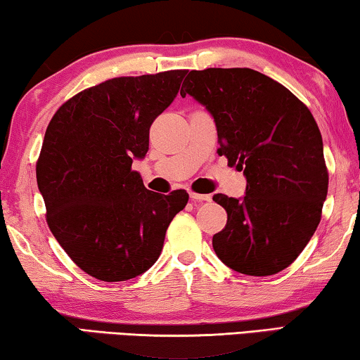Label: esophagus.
Here are the masks:
<instances>
[{
  "mask_svg": "<svg viewBox=\"0 0 360 360\" xmlns=\"http://www.w3.org/2000/svg\"><path fill=\"white\" fill-rule=\"evenodd\" d=\"M190 198L193 201H198V203H201V201H210L211 196L210 195H201V193H195V191H190Z\"/></svg>",
  "mask_w": 360,
  "mask_h": 360,
  "instance_id": "34e87169",
  "label": "esophagus"
}]
</instances>
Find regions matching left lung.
Here are the masks:
<instances>
[{"label":"left lung","mask_w":360,"mask_h":360,"mask_svg":"<svg viewBox=\"0 0 360 360\" xmlns=\"http://www.w3.org/2000/svg\"><path fill=\"white\" fill-rule=\"evenodd\" d=\"M181 96L214 117L218 154L244 170L243 198L213 196L228 213L213 249L229 269L265 277L302 254L328 195L323 139L311 111L278 82L252 68L191 70Z\"/></svg>","instance_id":"left-lung-1"}]
</instances>
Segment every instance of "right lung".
<instances>
[{
    "mask_svg": "<svg viewBox=\"0 0 360 360\" xmlns=\"http://www.w3.org/2000/svg\"><path fill=\"white\" fill-rule=\"evenodd\" d=\"M185 75L111 78L72 96L47 126L36 165L47 224L68 257L103 282L150 269L170 221L188 203L185 190L154 193L132 170Z\"/></svg>",
    "mask_w": 360,
    "mask_h": 360,
    "instance_id": "add662e5",
    "label": "right lung"
}]
</instances>
